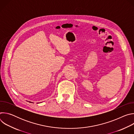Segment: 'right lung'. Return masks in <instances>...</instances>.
I'll list each match as a JSON object with an SVG mask.
<instances>
[{"label": "right lung", "mask_w": 134, "mask_h": 134, "mask_svg": "<svg viewBox=\"0 0 134 134\" xmlns=\"http://www.w3.org/2000/svg\"><path fill=\"white\" fill-rule=\"evenodd\" d=\"M31 102V103H32V102Z\"/></svg>", "instance_id": "obj_1"}]
</instances>
